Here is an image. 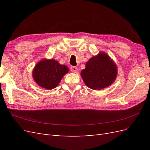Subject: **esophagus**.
<instances>
[{
  "label": "esophagus",
  "mask_w": 150,
  "mask_h": 150,
  "mask_svg": "<svg viewBox=\"0 0 150 150\" xmlns=\"http://www.w3.org/2000/svg\"><path fill=\"white\" fill-rule=\"evenodd\" d=\"M71 70L72 72H74V73H76L78 71V68L76 66H71Z\"/></svg>",
  "instance_id": "esophagus-1"
}]
</instances>
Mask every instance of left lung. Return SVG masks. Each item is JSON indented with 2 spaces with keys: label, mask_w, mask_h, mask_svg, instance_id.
<instances>
[{
  "label": "left lung",
  "mask_w": 150,
  "mask_h": 150,
  "mask_svg": "<svg viewBox=\"0 0 150 150\" xmlns=\"http://www.w3.org/2000/svg\"><path fill=\"white\" fill-rule=\"evenodd\" d=\"M86 86L93 89H101L111 85L117 76V67L110 57L104 52L93 57L86 62L81 72Z\"/></svg>",
  "instance_id": "obj_1"
}]
</instances>
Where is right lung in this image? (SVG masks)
<instances>
[{
    "instance_id": "1",
    "label": "right lung",
    "mask_w": 150,
    "mask_h": 150,
    "mask_svg": "<svg viewBox=\"0 0 150 150\" xmlns=\"http://www.w3.org/2000/svg\"><path fill=\"white\" fill-rule=\"evenodd\" d=\"M69 71L65 65H61L54 59H44L39 62L33 70L35 81L40 87L52 89L59 84L62 77Z\"/></svg>"
}]
</instances>
